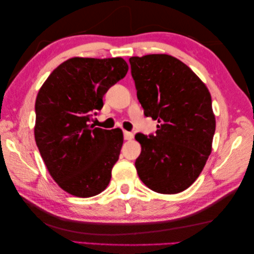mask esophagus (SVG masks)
Wrapping results in <instances>:
<instances>
[{"label": "esophagus", "mask_w": 254, "mask_h": 254, "mask_svg": "<svg viewBox=\"0 0 254 254\" xmlns=\"http://www.w3.org/2000/svg\"><path fill=\"white\" fill-rule=\"evenodd\" d=\"M123 136H124V139H127V141H130V139L133 138V133L127 132V131H123Z\"/></svg>", "instance_id": "esophagus-1"}]
</instances>
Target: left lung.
Segmentation results:
<instances>
[{
    "label": "left lung",
    "mask_w": 254,
    "mask_h": 254,
    "mask_svg": "<svg viewBox=\"0 0 254 254\" xmlns=\"http://www.w3.org/2000/svg\"><path fill=\"white\" fill-rule=\"evenodd\" d=\"M128 61L144 115L158 122L155 134H135L142 147L137 175L155 192L185 191L212 152L216 127L212 97L195 73L174 57L148 55Z\"/></svg>",
    "instance_id": "8db88e82"
}]
</instances>
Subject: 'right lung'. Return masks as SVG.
Here are the masks:
<instances>
[{
    "label": "right lung",
    "mask_w": 254,
    "mask_h": 254,
    "mask_svg": "<svg viewBox=\"0 0 254 254\" xmlns=\"http://www.w3.org/2000/svg\"><path fill=\"white\" fill-rule=\"evenodd\" d=\"M127 69L122 58H72L49 75L38 93L36 144L53 180L72 195L94 196L109 185L122 131L88 123L104 107L108 89Z\"/></svg>",
    "instance_id": "1"
}]
</instances>
